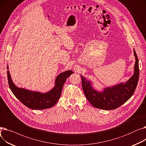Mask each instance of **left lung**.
<instances>
[{
  "mask_svg": "<svg viewBox=\"0 0 146 146\" xmlns=\"http://www.w3.org/2000/svg\"><path fill=\"white\" fill-rule=\"evenodd\" d=\"M133 50L135 58L134 73L125 82L106 87L101 91H99L92 86V82L86 80L80 75L84 94L90 104L95 108L104 110H115L126 102L133 96L139 78V59L135 50Z\"/></svg>",
  "mask_w": 146,
  "mask_h": 146,
  "instance_id": "1",
  "label": "left lung"
}]
</instances>
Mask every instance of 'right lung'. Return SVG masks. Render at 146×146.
<instances>
[{"mask_svg": "<svg viewBox=\"0 0 146 146\" xmlns=\"http://www.w3.org/2000/svg\"><path fill=\"white\" fill-rule=\"evenodd\" d=\"M7 69H9L8 65ZM73 72L71 70L60 73L55 79L54 88L47 92L42 93L40 92L18 88L13 82L9 70H8L7 72L9 86L14 95L28 108L40 110L50 108L57 102L67 78Z\"/></svg>", "mask_w": 146, "mask_h": 146, "instance_id": "obj_1", "label": "right lung"}]
</instances>
